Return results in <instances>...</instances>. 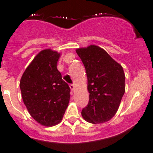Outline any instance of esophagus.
<instances>
[{"label":"esophagus","mask_w":153,"mask_h":153,"mask_svg":"<svg viewBox=\"0 0 153 153\" xmlns=\"http://www.w3.org/2000/svg\"><path fill=\"white\" fill-rule=\"evenodd\" d=\"M69 87H70V89H71V90L72 91H75V84H70V85H69Z\"/></svg>","instance_id":"esophagus-1"}]
</instances>
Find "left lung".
I'll use <instances>...</instances> for the list:
<instances>
[{
  "mask_svg": "<svg viewBox=\"0 0 153 153\" xmlns=\"http://www.w3.org/2000/svg\"><path fill=\"white\" fill-rule=\"evenodd\" d=\"M76 52L85 67L89 93V103L81 115L92 124L109 121L116 113L125 92L124 69L97 46L80 48Z\"/></svg>",
  "mask_w": 153,
  "mask_h": 153,
  "instance_id": "left-lung-1",
  "label": "left lung"
}]
</instances>
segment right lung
Instances as JSON below:
<instances>
[{"label": "right lung", "mask_w": 153, "mask_h": 153, "mask_svg": "<svg viewBox=\"0 0 153 153\" xmlns=\"http://www.w3.org/2000/svg\"><path fill=\"white\" fill-rule=\"evenodd\" d=\"M60 54L44 49L21 77V95L29 114L39 124L52 126L62 120L70 99V88L57 69Z\"/></svg>", "instance_id": "add662e5"}]
</instances>
